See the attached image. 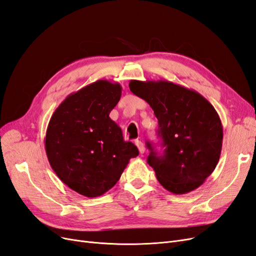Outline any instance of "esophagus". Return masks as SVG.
Wrapping results in <instances>:
<instances>
[{
  "label": "esophagus",
  "mask_w": 256,
  "mask_h": 256,
  "mask_svg": "<svg viewBox=\"0 0 256 256\" xmlns=\"http://www.w3.org/2000/svg\"><path fill=\"white\" fill-rule=\"evenodd\" d=\"M136 147H138V152H140V154H144V152H145V146H144V144H143L141 141L136 140Z\"/></svg>",
  "instance_id": "esophagus-1"
}]
</instances>
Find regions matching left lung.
Returning <instances> with one entry per match:
<instances>
[{"instance_id": "obj_1", "label": "left lung", "mask_w": 256, "mask_h": 256, "mask_svg": "<svg viewBox=\"0 0 256 256\" xmlns=\"http://www.w3.org/2000/svg\"><path fill=\"white\" fill-rule=\"evenodd\" d=\"M129 88L144 99L158 118L162 154L147 162L162 187L174 194L196 190L210 175L221 154L223 127L212 104L198 92L173 82L131 80Z\"/></svg>"}]
</instances>
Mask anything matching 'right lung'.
<instances>
[{
    "label": "right lung",
    "instance_id": "obj_1",
    "mask_svg": "<svg viewBox=\"0 0 256 256\" xmlns=\"http://www.w3.org/2000/svg\"><path fill=\"white\" fill-rule=\"evenodd\" d=\"M120 96V83L98 80L67 96L50 118L44 138L49 164L62 182L86 198L110 190L138 154L109 116Z\"/></svg>",
    "mask_w": 256,
    "mask_h": 256
}]
</instances>
